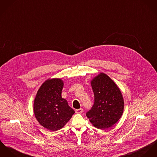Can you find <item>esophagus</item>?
I'll use <instances>...</instances> for the list:
<instances>
[{
  "label": "esophagus",
  "mask_w": 157,
  "mask_h": 157,
  "mask_svg": "<svg viewBox=\"0 0 157 157\" xmlns=\"http://www.w3.org/2000/svg\"><path fill=\"white\" fill-rule=\"evenodd\" d=\"M82 112H83V109L82 108L78 109L76 110V113H77V114H81V113H82Z\"/></svg>",
  "instance_id": "obj_1"
}]
</instances>
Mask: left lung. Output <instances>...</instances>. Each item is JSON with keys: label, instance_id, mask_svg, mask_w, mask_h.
Here are the masks:
<instances>
[{"label": "left lung", "instance_id": "8db88e82", "mask_svg": "<svg viewBox=\"0 0 157 157\" xmlns=\"http://www.w3.org/2000/svg\"><path fill=\"white\" fill-rule=\"evenodd\" d=\"M94 103L86 114L96 128L105 129L114 125L122 117L124 101L115 82L104 73H100L91 81Z\"/></svg>", "mask_w": 157, "mask_h": 157}]
</instances>
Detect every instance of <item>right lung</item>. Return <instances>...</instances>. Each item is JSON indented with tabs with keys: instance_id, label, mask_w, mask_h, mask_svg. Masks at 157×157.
Returning a JSON list of instances; mask_svg holds the SVG:
<instances>
[{
	"instance_id": "obj_1",
	"label": "right lung",
	"mask_w": 157,
	"mask_h": 157,
	"mask_svg": "<svg viewBox=\"0 0 157 157\" xmlns=\"http://www.w3.org/2000/svg\"><path fill=\"white\" fill-rule=\"evenodd\" d=\"M64 82L60 78H49L38 89L34 103V113L38 123L44 128L56 131L69 121L75 111L62 98Z\"/></svg>"
}]
</instances>
